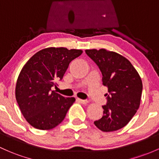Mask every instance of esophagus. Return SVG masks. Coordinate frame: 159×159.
I'll return each mask as SVG.
<instances>
[{
	"label": "esophagus",
	"instance_id": "1",
	"mask_svg": "<svg viewBox=\"0 0 159 159\" xmlns=\"http://www.w3.org/2000/svg\"><path fill=\"white\" fill-rule=\"evenodd\" d=\"M77 100L79 101L80 103L84 104V105H86V104L89 103V101L86 100V99H80V98H77Z\"/></svg>",
	"mask_w": 159,
	"mask_h": 159
}]
</instances>
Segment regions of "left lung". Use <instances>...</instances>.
<instances>
[{
  "mask_svg": "<svg viewBox=\"0 0 159 159\" xmlns=\"http://www.w3.org/2000/svg\"><path fill=\"white\" fill-rule=\"evenodd\" d=\"M87 55L99 67L102 84L107 87L103 116L94 122L103 132L125 127L140 105L143 83L136 70L124 56L105 48L88 49Z\"/></svg>",
  "mask_w": 159,
  "mask_h": 159,
  "instance_id": "left-lung-1",
  "label": "left lung"
}]
</instances>
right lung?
Returning a JSON list of instances; mask_svg holds the SVG:
<instances>
[{
	"label": "right lung",
	"mask_w": 159,
	"mask_h": 159,
	"mask_svg": "<svg viewBox=\"0 0 159 159\" xmlns=\"http://www.w3.org/2000/svg\"><path fill=\"white\" fill-rule=\"evenodd\" d=\"M83 51L47 48L25 63L16 81V99L27 122L39 129H51L64 120L75 98H64L54 90L55 80H62L70 63Z\"/></svg>",
	"instance_id": "1"
}]
</instances>
